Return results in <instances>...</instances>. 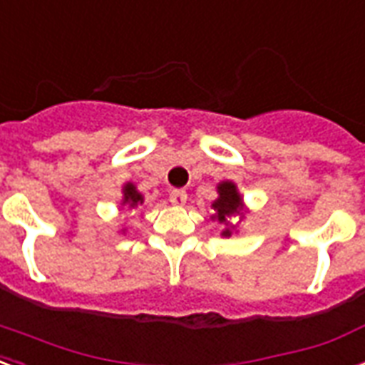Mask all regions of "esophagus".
<instances>
[{
  "label": "esophagus",
  "instance_id": "1",
  "mask_svg": "<svg viewBox=\"0 0 365 365\" xmlns=\"http://www.w3.org/2000/svg\"><path fill=\"white\" fill-rule=\"evenodd\" d=\"M186 200H188V194L185 190H171L169 192V202L173 205H185Z\"/></svg>",
  "mask_w": 365,
  "mask_h": 365
}]
</instances>
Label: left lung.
Here are the masks:
<instances>
[{
  "label": "left lung",
  "mask_w": 365,
  "mask_h": 365,
  "mask_svg": "<svg viewBox=\"0 0 365 365\" xmlns=\"http://www.w3.org/2000/svg\"><path fill=\"white\" fill-rule=\"evenodd\" d=\"M217 192H219V197L211 203V207L215 209L213 219L227 225V228L221 234L225 238H230L234 230V227H230V217L242 215V211H244V200L240 196L238 186L234 185L232 180H222V182H219Z\"/></svg>",
  "instance_id": "8db88e82"
}]
</instances>
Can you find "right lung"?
I'll return each instance as SVG.
<instances>
[{
  "label": "right lung",
  "instance_id": "obj_1",
  "mask_svg": "<svg viewBox=\"0 0 365 365\" xmlns=\"http://www.w3.org/2000/svg\"><path fill=\"white\" fill-rule=\"evenodd\" d=\"M123 200H121V205H127L129 209H135L138 207L140 203L144 202L143 194L137 190V186L133 185V182H127V185H123Z\"/></svg>",
  "mask_w": 365,
  "mask_h": 365
}]
</instances>
